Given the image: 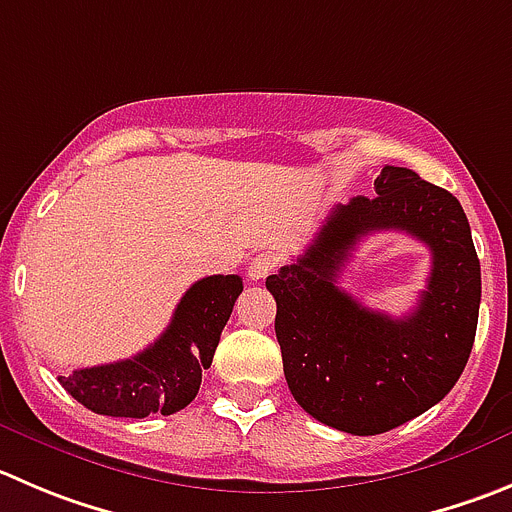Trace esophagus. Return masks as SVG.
Masks as SVG:
<instances>
[{
	"label": "esophagus",
	"instance_id": "34e87169",
	"mask_svg": "<svg viewBox=\"0 0 512 512\" xmlns=\"http://www.w3.org/2000/svg\"><path fill=\"white\" fill-rule=\"evenodd\" d=\"M276 266H279V256H274V253H259V256H253V259L248 261L246 274L251 281H261L266 279L271 271H276Z\"/></svg>",
	"mask_w": 512,
	"mask_h": 512
}]
</instances>
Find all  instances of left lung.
<instances>
[{
    "label": "left lung",
    "instance_id": "obj_1",
    "mask_svg": "<svg viewBox=\"0 0 512 512\" xmlns=\"http://www.w3.org/2000/svg\"><path fill=\"white\" fill-rule=\"evenodd\" d=\"M377 196L339 203L304 256L266 279L294 399L314 420L379 435L437 405L460 379L480 311V261L460 201L415 170L384 165ZM402 230L433 253L428 289L402 320L336 284L359 237Z\"/></svg>",
    "mask_w": 512,
    "mask_h": 512
}]
</instances>
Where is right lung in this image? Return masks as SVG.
<instances>
[{"instance_id":"1","label":"right lung","mask_w":512,"mask_h":512,"mask_svg":"<svg viewBox=\"0 0 512 512\" xmlns=\"http://www.w3.org/2000/svg\"><path fill=\"white\" fill-rule=\"evenodd\" d=\"M243 291L241 276H206L183 294L168 329L135 357L75 369L60 384L87 410L107 417L173 415L196 399L223 326Z\"/></svg>"}]
</instances>
